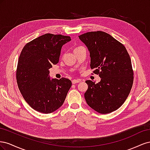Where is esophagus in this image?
<instances>
[{
  "mask_svg": "<svg viewBox=\"0 0 150 150\" xmlns=\"http://www.w3.org/2000/svg\"><path fill=\"white\" fill-rule=\"evenodd\" d=\"M81 81V79H73L72 81V84H76V83H78Z\"/></svg>",
  "mask_w": 150,
  "mask_h": 150,
  "instance_id": "obj_1",
  "label": "esophagus"
}]
</instances>
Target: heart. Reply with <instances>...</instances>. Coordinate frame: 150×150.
I'll return each instance as SVG.
<instances>
[{"label":"heart","mask_w":150,"mask_h":150,"mask_svg":"<svg viewBox=\"0 0 150 150\" xmlns=\"http://www.w3.org/2000/svg\"><path fill=\"white\" fill-rule=\"evenodd\" d=\"M76 48H77V47H76Z\"/></svg>","instance_id":"heart-1"}]
</instances>
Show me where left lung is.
Returning a JSON list of instances; mask_svg holds the SVG:
<instances>
[{
  "label": "left lung",
  "instance_id": "left-lung-1",
  "mask_svg": "<svg viewBox=\"0 0 150 150\" xmlns=\"http://www.w3.org/2000/svg\"><path fill=\"white\" fill-rule=\"evenodd\" d=\"M90 52L91 69L101 78L95 84L88 80L86 101L94 110L108 114L117 110L128 98L133 83V71L125 46L103 31L79 36Z\"/></svg>",
  "mask_w": 150,
  "mask_h": 150
}]
</instances>
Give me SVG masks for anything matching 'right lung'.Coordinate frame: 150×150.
<instances>
[{
	"instance_id": "right-lung-1",
	"label": "right lung",
	"mask_w": 150,
	"mask_h": 150,
	"mask_svg": "<svg viewBox=\"0 0 150 150\" xmlns=\"http://www.w3.org/2000/svg\"><path fill=\"white\" fill-rule=\"evenodd\" d=\"M69 36L46 34L27 43L18 60L16 79L25 101L34 110L49 114L64 103L71 87L65 78L50 79V68L59 60L62 46Z\"/></svg>"
}]
</instances>
